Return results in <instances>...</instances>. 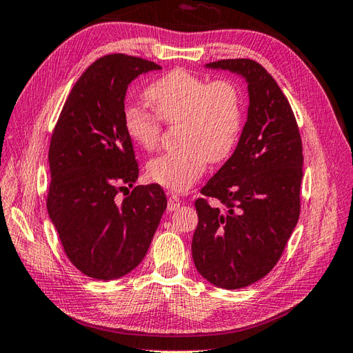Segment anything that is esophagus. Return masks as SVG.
Returning a JSON list of instances; mask_svg holds the SVG:
<instances>
[{"label": "esophagus", "mask_w": 353, "mask_h": 353, "mask_svg": "<svg viewBox=\"0 0 353 353\" xmlns=\"http://www.w3.org/2000/svg\"><path fill=\"white\" fill-rule=\"evenodd\" d=\"M179 205H181V199H179V198L176 196V194H170L169 201H168V210H169V211L178 210Z\"/></svg>", "instance_id": "esophagus-1"}]
</instances>
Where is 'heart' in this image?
<instances>
[{
  "instance_id": "b5f03b06",
  "label": "heart",
  "mask_w": 353,
  "mask_h": 353,
  "mask_svg": "<svg viewBox=\"0 0 353 353\" xmlns=\"http://www.w3.org/2000/svg\"><path fill=\"white\" fill-rule=\"evenodd\" d=\"M157 114L140 107L125 112V130L146 151L157 148L161 121L179 123L175 151L148 163L154 183L174 192H185L198 181L208 161H222L232 151L241 128V98L236 84L175 69L154 81L145 92Z\"/></svg>"
}]
</instances>
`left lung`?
<instances>
[{
    "mask_svg": "<svg viewBox=\"0 0 353 353\" xmlns=\"http://www.w3.org/2000/svg\"><path fill=\"white\" fill-rule=\"evenodd\" d=\"M248 83L246 123L236 151L202 187L225 208L194 202L198 226L192 256L202 278L219 288L256 283L275 268L301 213L302 142L287 98L260 63L228 59L205 65Z\"/></svg>",
    "mask_w": 353,
    "mask_h": 353,
    "instance_id": "obj_1",
    "label": "left lung"
}]
</instances>
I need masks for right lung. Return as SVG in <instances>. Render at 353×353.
Returning <instances> with one entry per match:
<instances>
[{
    "instance_id": "1",
    "label": "right lung",
    "mask_w": 353,
    "mask_h": 353,
    "mask_svg": "<svg viewBox=\"0 0 353 353\" xmlns=\"http://www.w3.org/2000/svg\"><path fill=\"white\" fill-rule=\"evenodd\" d=\"M154 61L108 54L92 63L70 90L50 143L46 208L75 268L93 279L128 275L142 263L168 199L159 184L132 187L139 166L125 130V95Z\"/></svg>"
}]
</instances>
